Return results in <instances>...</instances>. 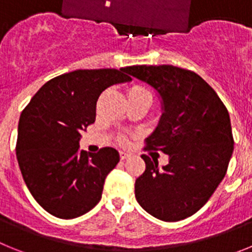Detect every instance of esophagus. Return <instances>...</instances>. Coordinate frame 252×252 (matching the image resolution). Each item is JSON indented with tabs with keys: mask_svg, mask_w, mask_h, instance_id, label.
<instances>
[{
	"mask_svg": "<svg viewBox=\"0 0 252 252\" xmlns=\"http://www.w3.org/2000/svg\"><path fill=\"white\" fill-rule=\"evenodd\" d=\"M120 158H121V160H126L127 158H130V154L126 153V151H120Z\"/></svg>",
	"mask_w": 252,
	"mask_h": 252,
	"instance_id": "1",
	"label": "esophagus"
}]
</instances>
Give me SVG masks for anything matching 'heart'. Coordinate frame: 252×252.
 I'll return each mask as SVG.
<instances>
[{
	"label": "heart",
	"instance_id": "1",
	"mask_svg": "<svg viewBox=\"0 0 252 252\" xmlns=\"http://www.w3.org/2000/svg\"><path fill=\"white\" fill-rule=\"evenodd\" d=\"M128 93H131V94H149V95H151L150 91H149L145 86H141V84H135V86L131 87L130 90H128L127 94Z\"/></svg>",
	"mask_w": 252,
	"mask_h": 252
}]
</instances>
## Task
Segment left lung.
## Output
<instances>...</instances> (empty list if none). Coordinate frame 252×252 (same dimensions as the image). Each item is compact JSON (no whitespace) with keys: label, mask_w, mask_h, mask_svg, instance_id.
I'll return each instance as SVG.
<instances>
[{"label":"left lung","mask_w":252,"mask_h":252,"mask_svg":"<svg viewBox=\"0 0 252 252\" xmlns=\"http://www.w3.org/2000/svg\"><path fill=\"white\" fill-rule=\"evenodd\" d=\"M124 70L159 92L164 112L145 139L144 150L169 155V164L162 169L141 155L146 168L135 182L136 201L161 221L190 217L226 175L233 153L228 111L212 87L192 70L165 64Z\"/></svg>","instance_id":"1"}]
</instances>
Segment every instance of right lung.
I'll use <instances>...</instances> for the list:
<instances>
[{"label": "right lung", "instance_id": "right-lung-1", "mask_svg": "<svg viewBox=\"0 0 252 252\" xmlns=\"http://www.w3.org/2000/svg\"><path fill=\"white\" fill-rule=\"evenodd\" d=\"M119 69H79L46 82L24 108L16 157L35 201L55 217H79L101 201L119 151L79 149L81 132L95 121L99 94L130 77Z\"/></svg>", "mask_w": 252, "mask_h": 252}]
</instances>
